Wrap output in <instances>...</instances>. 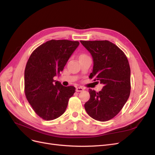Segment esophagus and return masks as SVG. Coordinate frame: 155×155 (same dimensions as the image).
<instances>
[{
    "label": "esophagus",
    "instance_id": "esophagus-1",
    "mask_svg": "<svg viewBox=\"0 0 155 155\" xmlns=\"http://www.w3.org/2000/svg\"><path fill=\"white\" fill-rule=\"evenodd\" d=\"M76 92H82L84 91V88L82 87H78L76 88Z\"/></svg>",
    "mask_w": 155,
    "mask_h": 155
}]
</instances>
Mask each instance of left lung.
I'll return each mask as SVG.
<instances>
[{
  "label": "left lung",
  "instance_id": "obj_1",
  "mask_svg": "<svg viewBox=\"0 0 155 155\" xmlns=\"http://www.w3.org/2000/svg\"><path fill=\"white\" fill-rule=\"evenodd\" d=\"M93 59L89 78L104 87L100 92L89 89L90 99L85 109L91 118L108 121L118 114L127 101L130 91V69L126 55L109 41H80Z\"/></svg>",
  "mask_w": 155,
  "mask_h": 155
}]
</instances>
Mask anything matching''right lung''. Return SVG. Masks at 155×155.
Returning a JSON list of instances; mask_svg holds the SVG:
<instances>
[{"instance_id": "right-lung-1", "label": "right lung", "mask_w": 155, "mask_h": 155, "mask_svg": "<svg viewBox=\"0 0 155 155\" xmlns=\"http://www.w3.org/2000/svg\"><path fill=\"white\" fill-rule=\"evenodd\" d=\"M79 45L78 41L50 40L37 47L28 61L25 95L35 113L45 120L61 116L76 91L73 86H63L54 77L59 76Z\"/></svg>"}]
</instances>
